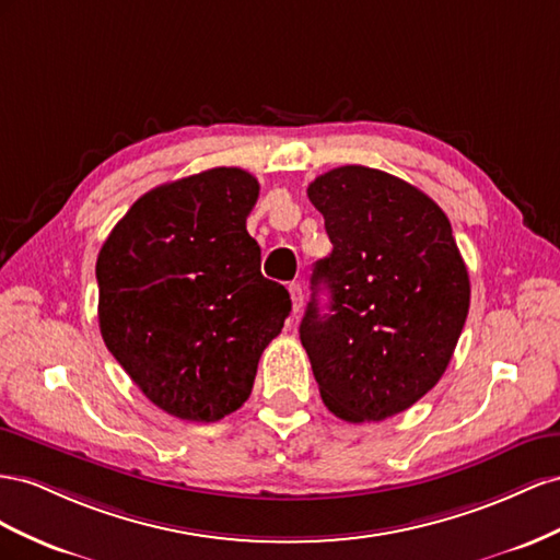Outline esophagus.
<instances>
[{
  "instance_id": "esophagus-1",
  "label": "esophagus",
  "mask_w": 560,
  "mask_h": 560,
  "mask_svg": "<svg viewBox=\"0 0 560 560\" xmlns=\"http://www.w3.org/2000/svg\"><path fill=\"white\" fill-rule=\"evenodd\" d=\"M291 302H293V314H298L302 310V302H305V293H302V285L300 283H291Z\"/></svg>"
}]
</instances>
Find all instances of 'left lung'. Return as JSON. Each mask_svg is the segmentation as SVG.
<instances>
[{"mask_svg": "<svg viewBox=\"0 0 560 560\" xmlns=\"http://www.w3.org/2000/svg\"><path fill=\"white\" fill-rule=\"evenodd\" d=\"M332 244L312 275L326 285L300 324L324 404L345 422H380L436 385L469 314V271L451 220L424 191L369 166L310 185Z\"/></svg>", "mask_w": 560, "mask_h": 560, "instance_id": "8db88e82", "label": "left lung"}]
</instances>
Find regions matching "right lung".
<instances>
[{"mask_svg":"<svg viewBox=\"0 0 560 560\" xmlns=\"http://www.w3.org/2000/svg\"><path fill=\"white\" fill-rule=\"evenodd\" d=\"M260 185L211 168L142 195L98 253V322L112 357L154 406L218 422L246 404L291 312L260 275L246 218Z\"/></svg>","mask_w":560,"mask_h":560,"instance_id":"1","label":"right lung"}]
</instances>
